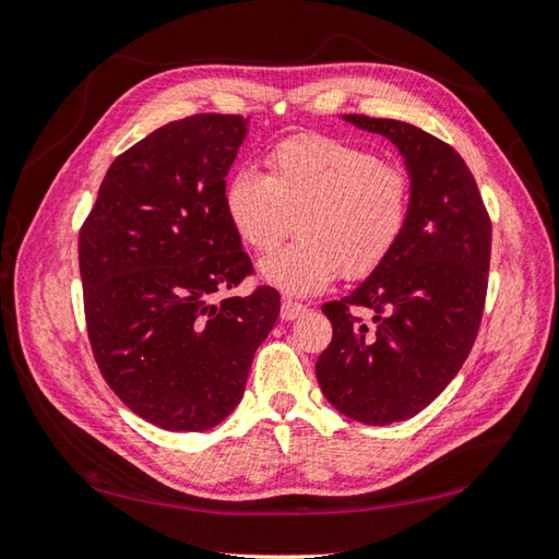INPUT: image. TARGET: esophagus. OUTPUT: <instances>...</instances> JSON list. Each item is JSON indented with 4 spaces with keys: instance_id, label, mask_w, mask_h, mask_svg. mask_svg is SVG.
Here are the masks:
<instances>
[{
    "instance_id": "esophagus-1",
    "label": "esophagus",
    "mask_w": 559,
    "mask_h": 559,
    "mask_svg": "<svg viewBox=\"0 0 559 559\" xmlns=\"http://www.w3.org/2000/svg\"><path fill=\"white\" fill-rule=\"evenodd\" d=\"M305 310H307V307H305L302 302L283 300V302H281V319H286V322H290V319H298Z\"/></svg>"
}]
</instances>
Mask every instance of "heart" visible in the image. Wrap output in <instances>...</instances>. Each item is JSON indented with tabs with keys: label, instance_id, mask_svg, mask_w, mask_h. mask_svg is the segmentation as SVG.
Masks as SVG:
<instances>
[{
	"label": "heart",
	"instance_id": "1",
	"mask_svg": "<svg viewBox=\"0 0 559 559\" xmlns=\"http://www.w3.org/2000/svg\"><path fill=\"white\" fill-rule=\"evenodd\" d=\"M411 177L372 151L329 136H295L269 153L266 175L237 170L223 192L230 228L257 254L276 249L293 221L298 240L261 261V278L293 295L341 276H370L394 252L411 216Z\"/></svg>",
	"mask_w": 559,
	"mask_h": 559
}]
</instances>
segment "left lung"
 <instances>
[{
    "label": "left lung",
    "mask_w": 559,
    "mask_h": 559,
    "mask_svg": "<svg viewBox=\"0 0 559 559\" xmlns=\"http://www.w3.org/2000/svg\"><path fill=\"white\" fill-rule=\"evenodd\" d=\"M406 160L411 216L384 264L322 305L334 326L317 360L331 406L365 425L408 420L442 394L476 343L488 293L492 223L468 165L408 122L343 115ZM373 317L362 320L357 310Z\"/></svg>",
    "instance_id": "8db88e82"
}]
</instances>
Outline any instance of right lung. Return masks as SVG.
Masks as SVG:
<instances>
[{
	"instance_id": "obj_1",
	"label": "right lung",
	"mask_w": 559,
	"mask_h": 559,
	"mask_svg": "<svg viewBox=\"0 0 559 559\" xmlns=\"http://www.w3.org/2000/svg\"><path fill=\"white\" fill-rule=\"evenodd\" d=\"M247 124L204 112L156 129L115 158L79 233L93 358L129 411L170 432L228 418L281 312L269 286L213 302L254 271L223 209Z\"/></svg>"
}]
</instances>
